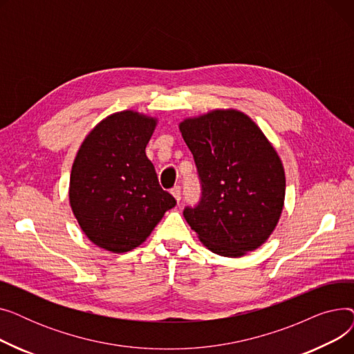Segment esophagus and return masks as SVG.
<instances>
[{"label":"esophagus","mask_w":354,"mask_h":354,"mask_svg":"<svg viewBox=\"0 0 354 354\" xmlns=\"http://www.w3.org/2000/svg\"><path fill=\"white\" fill-rule=\"evenodd\" d=\"M171 194L174 195V198L176 199V202L179 203V201H180V187H174V188L171 189Z\"/></svg>","instance_id":"esophagus-1"}]
</instances>
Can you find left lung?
<instances>
[{
  "mask_svg": "<svg viewBox=\"0 0 354 354\" xmlns=\"http://www.w3.org/2000/svg\"><path fill=\"white\" fill-rule=\"evenodd\" d=\"M202 185L183 216L212 252L236 258L261 247L275 230L286 196L283 162L243 111L212 110L179 123Z\"/></svg>",
  "mask_w": 354,
  "mask_h": 354,
  "instance_id": "8db88e82",
  "label": "left lung"
}]
</instances>
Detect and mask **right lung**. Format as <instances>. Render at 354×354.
Segmentation results:
<instances>
[{
    "mask_svg": "<svg viewBox=\"0 0 354 354\" xmlns=\"http://www.w3.org/2000/svg\"><path fill=\"white\" fill-rule=\"evenodd\" d=\"M156 123L135 110L118 111L91 129L74 159L71 211L91 243L110 252L139 247L176 205L145 152Z\"/></svg>",
    "mask_w": 354,
    "mask_h": 354,
    "instance_id": "right-lung-1",
    "label": "right lung"
}]
</instances>
